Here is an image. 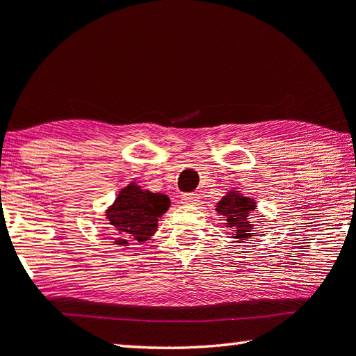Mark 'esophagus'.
I'll use <instances>...</instances> for the list:
<instances>
[{
  "label": "esophagus",
  "mask_w": 356,
  "mask_h": 356,
  "mask_svg": "<svg viewBox=\"0 0 356 356\" xmlns=\"http://www.w3.org/2000/svg\"><path fill=\"white\" fill-rule=\"evenodd\" d=\"M180 197H182L184 205H197L199 204V196L196 195V193H184Z\"/></svg>",
  "instance_id": "obj_1"
}]
</instances>
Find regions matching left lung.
Masks as SVG:
<instances>
[{
	"mask_svg": "<svg viewBox=\"0 0 356 356\" xmlns=\"http://www.w3.org/2000/svg\"><path fill=\"white\" fill-rule=\"evenodd\" d=\"M254 210V199L243 196L238 191H230L216 205V211L225 218V224L234 232V238H238V240L255 236L252 234L254 224L249 221V215Z\"/></svg>",
	"mask_w": 356,
	"mask_h": 356,
	"instance_id": "1",
	"label": "left lung"
}]
</instances>
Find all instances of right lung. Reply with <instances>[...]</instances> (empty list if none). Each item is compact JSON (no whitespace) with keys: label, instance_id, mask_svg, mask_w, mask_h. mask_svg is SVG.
Masks as SVG:
<instances>
[{"label":"right lung","instance_id":"right-lung-1","mask_svg":"<svg viewBox=\"0 0 356 356\" xmlns=\"http://www.w3.org/2000/svg\"><path fill=\"white\" fill-rule=\"evenodd\" d=\"M170 204L166 195L129 184L107 210V219L116 230L115 243L131 245L149 240L157 230L159 218L170 209Z\"/></svg>","mask_w":356,"mask_h":356}]
</instances>
